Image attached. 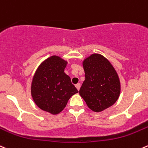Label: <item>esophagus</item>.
Here are the masks:
<instances>
[{
	"instance_id": "1",
	"label": "esophagus",
	"mask_w": 148,
	"mask_h": 148,
	"mask_svg": "<svg viewBox=\"0 0 148 148\" xmlns=\"http://www.w3.org/2000/svg\"><path fill=\"white\" fill-rule=\"evenodd\" d=\"M80 86H81V84H80L79 83H77V84H76V85H75V87H77V90H79V88H80Z\"/></svg>"
}]
</instances>
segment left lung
Listing matches in <instances>:
<instances>
[{
	"label": "left lung",
	"mask_w": 148,
	"mask_h": 148,
	"mask_svg": "<svg viewBox=\"0 0 148 148\" xmlns=\"http://www.w3.org/2000/svg\"><path fill=\"white\" fill-rule=\"evenodd\" d=\"M85 79L79 95L87 106L100 112L116 103L119 97L120 82L113 66L106 58L92 54L83 62Z\"/></svg>",
	"instance_id": "8db88e82"
}]
</instances>
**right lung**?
<instances>
[{
    "instance_id": "right-lung-1",
    "label": "right lung",
    "mask_w": 148,
    "mask_h": 148,
    "mask_svg": "<svg viewBox=\"0 0 148 148\" xmlns=\"http://www.w3.org/2000/svg\"><path fill=\"white\" fill-rule=\"evenodd\" d=\"M66 61L58 56L45 60L36 71L32 83V96L42 110L52 114L60 113L69 99L78 92L71 78L64 73Z\"/></svg>"
}]
</instances>
